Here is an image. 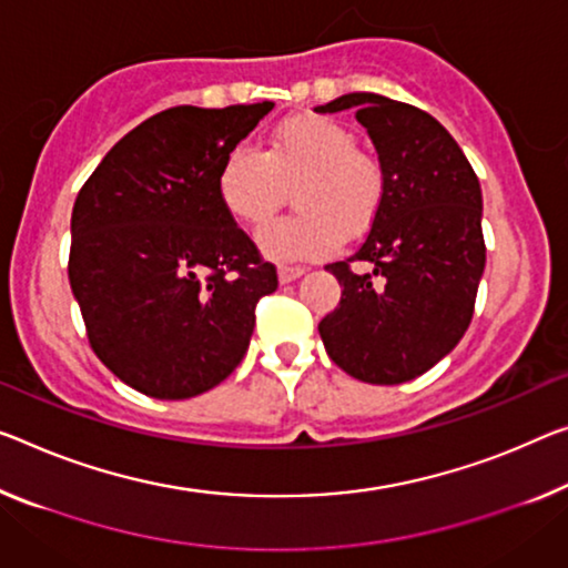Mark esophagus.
I'll return each instance as SVG.
<instances>
[{
	"label": "esophagus",
	"instance_id": "1",
	"mask_svg": "<svg viewBox=\"0 0 568 568\" xmlns=\"http://www.w3.org/2000/svg\"><path fill=\"white\" fill-rule=\"evenodd\" d=\"M304 272H307V268H304V266H290V264H282V266H278V282H282V284L296 282V278L304 276Z\"/></svg>",
	"mask_w": 568,
	"mask_h": 568
}]
</instances>
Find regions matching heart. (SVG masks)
<instances>
[{"mask_svg":"<svg viewBox=\"0 0 568 568\" xmlns=\"http://www.w3.org/2000/svg\"><path fill=\"white\" fill-rule=\"evenodd\" d=\"M300 213L258 233L261 254L278 264L317 261L339 243L357 241L378 221L386 200V172L373 154L357 150L351 129L329 116H294L266 139L264 152L239 144L223 156L215 187L225 213L261 229L294 190Z\"/></svg>","mask_w":568,"mask_h":568,"instance_id":"1","label":"heart"}]
</instances>
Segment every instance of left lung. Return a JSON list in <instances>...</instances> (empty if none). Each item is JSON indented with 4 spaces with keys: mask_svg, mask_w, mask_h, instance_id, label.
Here are the masks:
<instances>
[{
    "mask_svg": "<svg viewBox=\"0 0 568 568\" xmlns=\"http://www.w3.org/2000/svg\"><path fill=\"white\" fill-rule=\"evenodd\" d=\"M343 109L368 129L386 200L361 248L325 266L343 296L320 335L347 375L396 386L455 351L473 322L485 272L483 193L465 152L426 111L378 93H347L314 111ZM355 260L372 272L355 275Z\"/></svg>",
    "mask_w": 568,
    "mask_h": 568,
    "instance_id": "1",
    "label": "left lung"
}]
</instances>
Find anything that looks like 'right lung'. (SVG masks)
<instances>
[{
  "label": "right lung",
  "instance_id": "right-lung-1",
  "mask_svg": "<svg viewBox=\"0 0 568 568\" xmlns=\"http://www.w3.org/2000/svg\"><path fill=\"white\" fill-rule=\"evenodd\" d=\"M272 101L160 111L111 146L71 215L68 278L99 361L152 398L205 394L248 351L278 276L217 197Z\"/></svg>",
  "mask_w": 568,
  "mask_h": 568
}]
</instances>
